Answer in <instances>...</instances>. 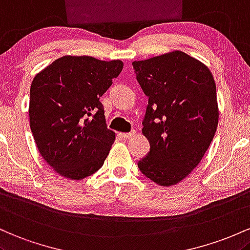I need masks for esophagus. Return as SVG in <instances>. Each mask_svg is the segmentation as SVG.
I'll use <instances>...</instances> for the list:
<instances>
[{
    "mask_svg": "<svg viewBox=\"0 0 250 250\" xmlns=\"http://www.w3.org/2000/svg\"><path fill=\"white\" fill-rule=\"evenodd\" d=\"M120 136H122V138L124 139H130L132 138L133 136H136V131H132V132H128V133H122Z\"/></svg>",
    "mask_w": 250,
    "mask_h": 250,
    "instance_id": "1",
    "label": "esophagus"
}]
</instances>
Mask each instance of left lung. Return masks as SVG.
<instances>
[{
	"label": "left lung",
	"instance_id": "left-lung-1",
	"mask_svg": "<svg viewBox=\"0 0 250 250\" xmlns=\"http://www.w3.org/2000/svg\"><path fill=\"white\" fill-rule=\"evenodd\" d=\"M137 80L148 97L142 132L150 152L139 170L158 186L183 181L200 164L218 125L214 77L182 50L133 61Z\"/></svg>",
	"mask_w": 250,
	"mask_h": 250
}]
</instances>
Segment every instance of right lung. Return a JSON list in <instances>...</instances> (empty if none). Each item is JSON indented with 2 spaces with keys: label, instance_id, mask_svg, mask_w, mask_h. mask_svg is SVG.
I'll return each mask as SVG.
<instances>
[{
  "label": "right lung",
  "instance_id": "1",
  "mask_svg": "<svg viewBox=\"0 0 250 250\" xmlns=\"http://www.w3.org/2000/svg\"><path fill=\"white\" fill-rule=\"evenodd\" d=\"M123 66L120 60L66 55L33 79L30 130L42 158L62 177H88L110 152L116 133L106 126L99 99Z\"/></svg>",
  "mask_w": 250,
  "mask_h": 250
}]
</instances>
